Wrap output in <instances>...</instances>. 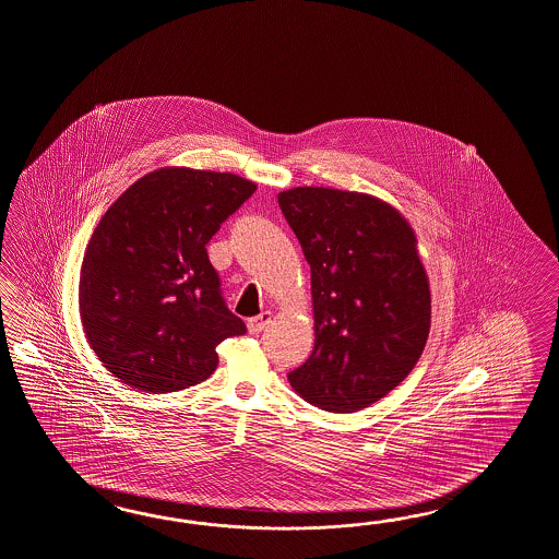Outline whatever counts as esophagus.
I'll return each mask as SVG.
<instances>
[{
	"instance_id": "esophagus-1",
	"label": "esophagus",
	"mask_w": 559,
	"mask_h": 559,
	"mask_svg": "<svg viewBox=\"0 0 559 559\" xmlns=\"http://www.w3.org/2000/svg\"><path fill=\"white\" fill-rule=\"evenodd\" d=\"M269 323H271V313H260L259 317L248 319V331H250L252 335H257V333H260Z\"/></svg>"
}]
</instances>
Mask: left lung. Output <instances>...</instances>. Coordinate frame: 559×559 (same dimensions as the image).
I'll return each mask as SVG.
<instances>
[{"mask_svg":"<svg viewBox=\"0 0 559 559\" xmlns=\"http://www.w3.org/2000/svg\"><path fill=\"white\" fill-rule=\"evenodd\" d=\"M278 205L311 264L314 313L313 354L288 381L317 408H368L408 376L428 340L416 236L366 193L295 188L278 193Z\"/></svg>","mask_w":559,"mask_h":559,"instance_id":"obj_1","label":"left lung"}]
</instances>
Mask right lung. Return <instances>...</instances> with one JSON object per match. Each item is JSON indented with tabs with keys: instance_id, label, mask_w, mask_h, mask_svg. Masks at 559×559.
Wrapping results in <instances>:
<instances>
[{
	"instance_id": "right-lung-1",
	"label": "right lung",
	"mask_w": 559,
	"mask_h": 559,
	"mask_svg": "<svg viewBox=\"0 0 559 559\" xmlns=\"http://www.w3.org/2000/svg\"><path fill=\"white\" fill-rule=\"evenodd\" d=\"M254 191L234 174L164 167L100 218L79 305L86 340L115 378L147 394L186 390L218 368L222 341L245 335L205 245Z\"/></svg>"
}]
</instances>
